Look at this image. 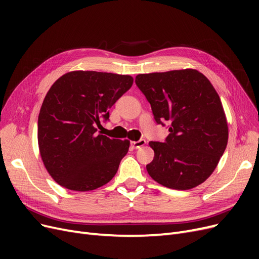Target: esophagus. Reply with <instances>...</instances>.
<instances>
[{"label": "esophagus", "instance_id": "esophagus-1", "mask_svg": "<svg viewBox=\"0 0 259 259\" xmlns=\"http://www.w3.org/2000/svg\"><path fill=\"white\" fill-rule=\"evenodd\" d=\"M146 145V140L145 139H139L138 142H131V146L133 149H138L140 147H143Z\"/></svg>", "mask_w": 259, "mask_h": 259}]
</instances>
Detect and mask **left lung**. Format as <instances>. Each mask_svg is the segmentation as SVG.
<instances>
[{
    "instance_id": "1",
    "label": "left lung",
    "mask_w": 259,
    "mask_h": 259,
    "mask_svg": "<svg viewBox=\"0 0 259 259\" xmlns=\"http://www.w3.org/2000/svg\"><path fill=\"white\" fill-rule=\"evenodd\" d=\"M137 88L146 96L154 120L169 134L150 142L154 151L147 171L160 185L188 190L210 176L228 143V125L217 92L193 69L138 74Z\"/></svg>"
}]
</instances>
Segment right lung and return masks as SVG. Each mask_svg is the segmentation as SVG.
<instances>
[{
  "instance_id": "obj_1",
  "label": "right lung",
  "mask_w": 259,
  "mask_h": 259,
  "mask_svg": "<svg viewBox=\"0 0 259 259\" xmlns=\"http://www.w3.org/2000/svg\"><path fill=\"white\" fill-rule=\"evenodd\" d=\"M133 77L107 72L72 71L46 94L37 120V142L44 165L60 186L89 191L110 182L130 140L98 135L100 120L133 85Z\"/></svg>"
}]
</instances>
